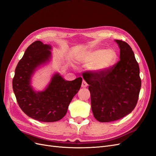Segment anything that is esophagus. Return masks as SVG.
Segmentation results:
<instances>
[{"label": "esophagus", "instance_id": "1", "mask_svg": "<svg viewBox=\"0 0 156 156\" xmlns=\"http://www.w3.org/2000/svg\"><path fill=\"white\" fill-rule=\"evenodd\" d=\"M87 86H88V84L86 83V81H83L82 84H81V87L82 88H86V87H87Z\"/></svg>", "mask_w": 156, "mask_h": 156}]
</instances>
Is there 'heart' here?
I'll list each match as a JSON object with an SVG mask.
<instances>
[{
	"label": "heart",
	"instance_id": "heart-1",
	"mask_svg": "<svg viewBox=\"0 0 156 156\" xmlns=\"http://www.w3.org/2000/svg\"><path fill=\"white\" fill-rule=\"evenodd\" d=\"M116 60L117 54L112 49L94 50L90 52L84 59L88 64H92L90 68L94 72H105L116 63Z\"/></svg>",
	"mask_w": 156,
	"mask_h": 156
}]
</instances>
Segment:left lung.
<instances>
[{"instance_id": "obj_1", "label": "left lung", "mask_w": 156, "mask_h": 156, "mask_svg": "<svg viewBox=\"0 0 156 156\" xmlns=\"http://www.w3.org/2000/svg\"><path fill=\"white\" fill-rule=\"evenodd\" d=\"M120 48V60L102 72L83 75L89 84L94 116L100 122L119 120L133 111L138 101L141 80L139 64L126 42L115 40Z\"/></svg>"}]
</instances>
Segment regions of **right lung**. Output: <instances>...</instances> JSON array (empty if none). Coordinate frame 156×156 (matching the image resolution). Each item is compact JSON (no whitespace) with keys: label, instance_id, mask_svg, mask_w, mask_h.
Returning a JSON list of instances; mask_svg holds the SVG:
<instances>
[{"label":"right lung","instance_id":"obj_1","mask_svg":"<svg viewBox=\"0 0 156 156\" xmlns=\"http://www.w3.org/2000/svg\"><path fill=\"white\" fill-rule=\"evenodd\" d=\"M51 49V45L40 41L33 42L18 62L12 81L13 90L21 110L32 119L44 122L62 119L82 83L81 77L66 81L56 73L44 90H34L30 85L31 77L40 66L49 61Z\"/></svg>","mask_w":156,"mask_h":156}]
</instances>
